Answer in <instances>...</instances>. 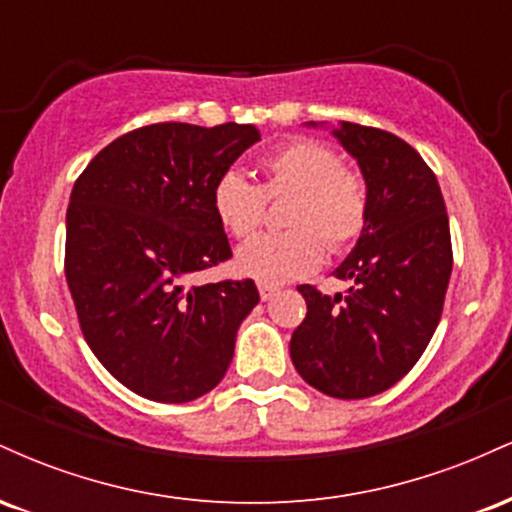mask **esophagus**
<instances>
[{"mask_svg":"<svg viewBox=\"0 0 512 512\" xmlns=\"http://www.w3.org/2000/svg\"><path fill=\"white\" fill-rule=\"evenodd\" d=\"M257 289H260L262 301H272L276 293H279V286H276V284H264V281H260V284H257Z\"/></svg>","mask_w":512,"mask_h":512,"instance_id":"34e87169","label":"esophagus"}]
</instances>
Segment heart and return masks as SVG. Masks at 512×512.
Returning <instances> with one entry per match:
<instances>
[{
	"mask_svg": "<svg viewBox=\"0 0 512 512\" xmlns=\"http://www.w3.org/2000/svg\"><path fill=\"white\" fill-rule=\"evenodd\" d=\"M262 185L228 170L214 182L211 207L233 238H250L264 219L267 199L291 195L281 223L286 231L262 233L236 255L240 274L281 284L320 267L327 250L342 252L361 236L368 221L366 182L344 168L330 146L293 139L260 161Z\"/></svg>",
	"mask_w": 512,
	"mask_h": 512,
	"instance_id": "1",
	"label": "heart"
}]
</instances>
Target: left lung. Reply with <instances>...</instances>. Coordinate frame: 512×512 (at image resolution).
<instances>
[{
	"mask_svg": "<svg viewBox=\"0 0 512 512\" xmlns=\"http://www.w3.org/2000/svg\"><path fill=\"white\" fill-rule=\"evenodd\" d=\"M332 134L366 180L368 221L334 269L351 281L346 293L298 286L308 315L289 349L315 390L363 399L399 383L436 332L452 272L450 223L436 175L404 139L354 122Z\"/></svg>",
	"mask_w": 512,
	"mask_h": 512,
	"instance_id": "left-lung-1",
	"label": "left lung"
}]
</instances>
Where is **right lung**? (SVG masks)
I'll list each match as a JSON object with an SVG mask.
<instances>
[{
  "label": "right lung",
  "mask_w": 512,
  "mask_h": 512,
  "mask_svg": "<svg viewBox=\"0 0 512 512\" xmlns=\"http://www.w3.org/2000/svg\"><path fill=\"white\" fill-rule=\"evenodd\" d=\"M257 142L255 125L158 122L105 146L74 182L64 274L81 332L139 397L192 402L231 366L255 281L187 279L231 257L211 190Z\"/></svg>",
  "instance_id": "add662e5"
}]
</instances>
